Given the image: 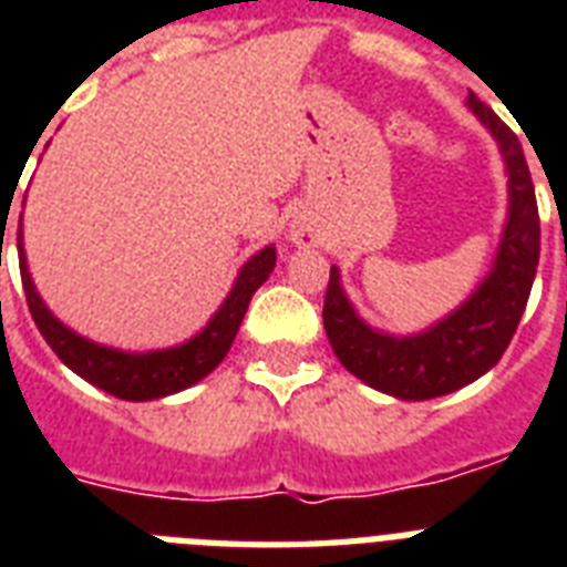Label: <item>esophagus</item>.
I'll use <instances>...</instances> for the list:
<instances>
[{
	"instance_id": "esophagus-1",
	"label": "esophagus",
	"mask_w": 567,
	"mask_h": 567,
	"mask_svg": "<svg viewBox=\"0 0 567 567\" xmlns=\"http://www.w3.org/2000/svg\"><path fill=\"white\" fill-rule=\"evenodd\" d=\"M288 238H291V244L309 247V244H315V229H311L309 223H291V229H288Z\"/></svg>"
}]
</instances>
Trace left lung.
Returning <instances> with one entry per match:
<instances>
[{"label":"left lung","instance_id":"1","mask_svg":"<svg viewBox=\"0 0 567 567\" xmlns=\"http://www.w3.org/2000/svg\"><path fill=\"white\" fill-rule=\"evenodd\" d=\"M467 109L501 146L506 164L509 208L492 270L458 309L412 336H391L371 327L347 297L341 270H329L323 329L338 362L396 400H432L471 385L501 362L503 350L527 309L538 267V205L527 158L506 123L471 93Z\"/></svg>","mask_w":567,"mask_h":567}]
</instances>
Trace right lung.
Listing matches in <instances>:
<instances>
[{"label":"right lung","instance_id":"obj_1","mask_svg":"<svg viewBox=\"0 0 567 567\" xmlns=\"http://www.w3.org/2000/svg\"><path fill=\"white\" fill-rule=\"evenodd\" d=\"M17 247H20L22 291H25L29 311L38 323L40 336L47 338V344L55 350L58 359L70 371L79 373L84 382H91V385L102 388L105 394H114L120 400H132V403L162 400V396L185 391L203 377H208L229 353L252 293L267 282V276L274 274L276 267L274 244L258 249L256 256L238 270V279L231 285V291L226 293V300L220 302V309L214 311L212 320L194 338L176 347H164V350L128 353V350H117V347L96 344L91 338L79 336L75 329L61 323L31 282L29 261H25V249H22V231L17 235Z\"/></svg>","mask_w":567,"mask_h":567}]
</instances>
